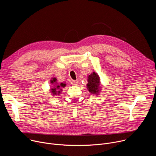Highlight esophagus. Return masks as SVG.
<instances>
[{
  "mask_svg": "<svg viewBox=\"0 0 156 156\" xmlns=\"http://www.w3.org/2000/svg\"><path fill=\"white\" fill-rule=\"evenodd\" d=\"M78 83V80H72V82H71V83H72V84H74V85Z\"/></svg>",
  "mask_w": 156,
  "mask_h": 156,
  "instance_id": "obj_1",
  "label": "esophagus"
}]
</instances>
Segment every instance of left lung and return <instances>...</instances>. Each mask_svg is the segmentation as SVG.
I'll return each instance as SVG.
<instances>
[{"label": "left lung", "instance_id": "left-lung-1", "mask_svg": "<svg viewBox=\"0 0 156 156\" xmlns=\"http://www.w3.org/2000/svg\"><path fill=\"white\" fill-rule=\"evenodd\" d=\"M100 84V80L96 73L93 72L88 76L87 88L90 93L93 94H98L99 93V86Z\"/></svg>", "mask_w": 156, "mask_h": 156}]
</instances>
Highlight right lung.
<instances>
[{
  "label": "right lung",
  "instance_id": "1",
  "mask_svg": "<svg viewBox=\"0 0 156 156\" xmlns=\"http://www.w3.org/2000/svg\"><path fill=\"white\" fill-rule=\"evenodd\" d=\"M56 78H54L52 80H51V83H55V82H56ZM65 84H64V83H61L60 84H58L57 86H56V87H54V88H52V93L53 94H57V91H56V90H59L60 88H61V87H64V86H65ZM62 90V89H60V90ZM59 92V93H60V91H58Z\"/></svg>",
  "mask_w": 156,
  "mask_h": 156
}]
</instances>
